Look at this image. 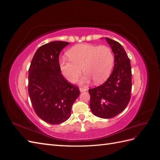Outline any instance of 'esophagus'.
<instances>
[{
    "instance_id": "1",
    "label": "esophagus",
    "mask_w": 160,
    "mask_h": 160,
    "mask_svg": "<svg viewBox=\"0 0 160 160\" xmlns=\"http://www.w3.org/2000/svg\"><path fill=\"white\" fill-rule=\"evenodd\" d=\"M79 90H80L81 92H84V91H87V88H80Z\"/></svg>"
}]
</instances>
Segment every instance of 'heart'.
Instances as JSON below:
<instances>
[{
    "label": "heart",
    "instance_id": "obj_1",
    "mask_svg": "<svg viewBox=\"0 0 160 160\" xmlns=\"http://www.w3.org/2000/svg\"><path fill=\"white\" fill-rule=\"evenodd\" d=\"M69 59H61L59 68L65 78L75 83L81 74L85 75L81 83H87L92 79L95 83L103 82L109 75L114 63V56L110 48L105 45L81 44L67 51Z\"/></svg>",
    "mask_w": 160,
    "mask_h": 160
}]
</instances>
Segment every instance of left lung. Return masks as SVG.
<instances>
[{"label": "left lung", "mask_w": 160, "mask_h": 160, "mask_svg": "<svg viewBox=\"0 0 160 160\" xmlns=\"http://www.w3.org/2000/svg\"><path fill=\"white\" fill-rule=\"evenodd\" d=\"M114 53L112 73L104 83L89 89L90 109L93 113L103 119L115 117L125 109L131 98L132 68L130 60L122 45L105 37Z\"/></svg>", "instance_id": "1"}]
</instances>
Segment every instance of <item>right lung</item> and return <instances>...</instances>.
<instances>
[{
	"label": "right lung",
	"instance_id": "right-lung-1",
	"mask_svg": "<svg viewBox=\"0 0 160 160\" xmlns=\"http://www.w3.org/2000/svg\"><path fill=\"white\" fill-rule=\"evenodd\" d=\"M69 42L52 41L37 50L28 69V91L32 108L42 120L52 125L68 119L80 94L77 86L62 76L59 54Z\"/></svg>",
	"mask_w": 160,
	"mask_h": 160
}]
</instances>
